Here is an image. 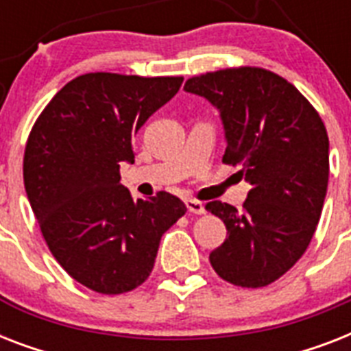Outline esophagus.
Listing matches in <instances>:
<instances>
[{
    "label": "esophagus",
    "instance_id": "1",
    "mask_svg": "<svg viewBox=\"0 0 351 351\" xmlns=\"http://www.w3.org/2000/svg\"><path fill=\"white\" fill-rule=\"evenodd\" d=\"M186 206H187V211H189V213H195V215L206 213L204 204L198 202V200H193V198H189V200H186Z\"/></svg>",
    "mask_w": 351,
    "mask_h": 351
}]
</instances>
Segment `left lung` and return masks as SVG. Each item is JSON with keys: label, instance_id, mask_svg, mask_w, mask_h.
Returning <instances> with one entry per match:
<instances>
[{"label": "left lung", "instance_id": "8db88e82", "mask_svg": "<svg viewBox=\"0 0 351 351\" xmlns=\"http://www.w3.org/2000/svg\"><path fill=\"white\" fill-rule=\"evenodd\" d=\"M184 89L220 111L222 162L251 184L242 211L220 200L206 209L228 237L211 251L219 277L242 288L275 282L304 255L326 197L330 142L319 112L282 76L261 67L193 76Z\"/></svg>", "mask_w": 351, "mask_h": 351}]
</instances>
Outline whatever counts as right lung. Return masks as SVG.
<instances>
[{"label": "right lung", "mask_w": 351, "mask_h": 351, "mask_svg": "<svg viewBox=\"0 0 351 351\" xmlns=\"http://www.w3.org/2000/svg\"><path fill=\"white\" fill-rule=\"evenodd\" d=\"M182 76L82 74L58 90L27 140L23 182L49 250L85 288L120 295L145 282L160 239L186 215L171 193L132 200L120 164L132 138L178 93Z\"/></svg>", "instance_id": "obj_1"}]
</instances>
